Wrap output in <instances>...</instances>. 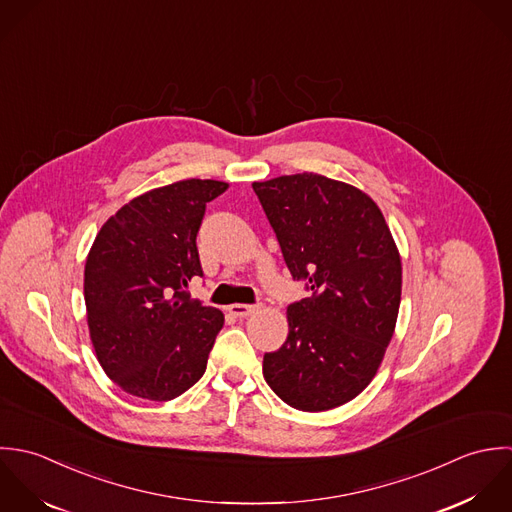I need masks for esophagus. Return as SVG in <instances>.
<instances>
[{"label": "esophagus", "instance_id": "obj_1", "mask_svg": "<svg viewBox=\"0 0 512 512\" xmlns=\"http://www.w3.org/2000/svg\"><path fill=\"white\" fill-rule=\"evenodd\" d=\"M227 310H229L233 316H237V318H247V316L259 312L261 307H259V305H231Z\"/></svg>", "mask_w": 512, "mask_h": 512}]
</instances>
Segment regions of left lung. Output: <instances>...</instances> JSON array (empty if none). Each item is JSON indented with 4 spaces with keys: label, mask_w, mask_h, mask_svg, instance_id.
<instances>
[{
    "label": "left lung",
    "mask_w": 512,
    "mask_h": 512,
    "mask_svg": "<svg viewBox=\"0 0 512 512\" xmlns=\"http://www.w3.org/2000/svg\"><path fill=\"white\" fill-rule=\"evenodd\" d=\"M285 263L312 291L287 308L289 336L263 376L291 408L326 411L374 380L402 301V257L378 204L356 186L303 172L253 182Z\"/></svg>",
    "instance_id": "8db88e82"
}]
</instances>
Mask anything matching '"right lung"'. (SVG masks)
I'll return each mask as SVG.
<instances>
[{"mask_svg":"<svg viewBox=\"0 0 512 512\" xmlns=\"http://www.w3.org/2000/svg\"><path fill=\"white\" fill-rule=\"evenodd\" d=\"M229 184L182 180L150 190L104 221L85 263L91 342L126 394L170 402L207 366L223 312L186 293L202 277L196 235L205 204Z\"/></svg>","mask_w":512,"mask_h":512,"instance_id":"right-lung-1","label":"right lung"}]
</instances>
